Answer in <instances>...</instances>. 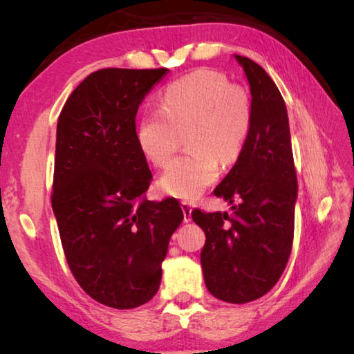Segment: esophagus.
Wrapping results in <instances>:
<instances>
[{"instance_id":"obj_1","label":"esophagus","mask_w":354,"mask_h":354,"mask_svg":"<svg viewBox=\"0 0 354 354\" xmlns=\"http://www.w3.org/2000/svg\"><path fill=\"white\" fill-rule=\"evenodd\" d=\"M181 207H183V214H184V221H190L192 220V205L187 201H183Z\"/></svg>"}]
</instances>
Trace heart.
<instances>
[{
	"instance_id": "b5f03b06",
	"label": "heart",
	"mask_w": 354,
	"mask_h": 354,
	"mask_svg": "<svg viewBox=\"0 0 354 354\" xmlns=\"http://www.w3.org/2000/svg\"><path fill=\"white\" fill-rule=\"evenodd\" d=\"M185 127L190 149L173 160L159 185L176 198L194 200L217 179L218 158L231 164L241 156L251 128L247 93L218 71H192L164 88L159 109L142 113L137 143L149 162L165 167L175 154L176 129Z\"/></svg>"
}]
</instances>
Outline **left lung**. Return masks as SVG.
<instances>
[{
	"label": "left lung",
	"mask_w": 354,
	"mask_h": 354,
	"mask_svg": "<svg viewBox=\"0 0 354 354\" xmlns=\"http://www.w3.org/2000/svg\"><path fill=\"white\" fill-rule=\"evenodd\" d=\"M251 92V128L237 162L214 190L231 212L192 211L206 234L201 267L207 290L226 303L253 301L278 283L295 225L297 173L289 117L277 84L261 65L234 55Z\"/></svg>",
	"instance_id": "8db88e82"
}]
</instances>
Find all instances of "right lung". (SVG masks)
I'll use <instances>...</instances> for the list:
<instances>
[{"label": "right lung", "mask_w": 354, "mask_h": 354, "mask_svg": "<svg viewBox=\"0 0 354 354\" xmlns=\"http://www.w3.org/2000/svg\"><path fill=\"white\" fill-rule=\"evenodd\" d=\"M167 71H93L57 120L51 205L62 248L82 290L109 308L156 295L184 218L178 200H147L153 175L136 137L137 109Z\"/></svg>", "instance_id": "1"}]
</instances>
